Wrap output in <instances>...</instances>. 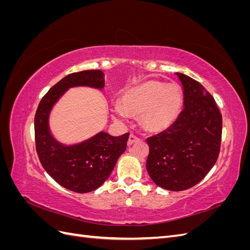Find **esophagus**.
I'll return each instance as SVG.
<instances>
[{"instance_id":"34e87169","label":"esophagus","mask_w":250,"mask_h":250,"mask_svg":"<svg viewBox=\"0 0 250 250\" xmlns=\"http://www.w3.org/2000/svg\"><path fill=\"white\" fill-rule=\"evenodd\" d=\"M139 141H140V138H138L137 135L130 134V135H129V139H128V142H127V145H128V146H131V145H133L134 143H137V142H139Z\"/></svg>"}]
</instances>
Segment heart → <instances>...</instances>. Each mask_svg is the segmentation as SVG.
<instances>
[{
    "label": "heart",
    "mask_w": 250,
    "mask_h": 250,
    "mask_svg": "<svg viewBox=\"0 0 250 250\" xmlns=\"http://www.w3.org/2000/svg\"><path fill=\"white\" fill-rule=\"evenodd\" d=\"M183 106V93L176 85L148 80L126 89L120 107L112 109V117L139 116L142 126L151 132L168 129L178 118Z\"/></svg>",
    "instance_id": "heart-1"
}]
</instances>
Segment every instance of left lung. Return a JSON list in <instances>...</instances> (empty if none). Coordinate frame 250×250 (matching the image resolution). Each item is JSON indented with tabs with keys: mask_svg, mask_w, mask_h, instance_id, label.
<instances>
[{
	"mask_svg": "<svg viewBox=\"0 0 250 250\" xmlns=\"http://www.w3.org/2000/svg\"><path fill=\"white\" fill-rule=\"evenodd\" d=\"M175 75L183 85L184 109L167 130L147 139L146 169L156 186L178 192L200 183L214 167L220 152L222 116L199 82Z\"/></svg>",
	"mask_w": 250,
	"mask_h": 250,
	"instance_id": "left-lung-1",
	"label": "left lung"
}]
</instances>
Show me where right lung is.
Returning <instances> with one entry per match:
<instances>
[{
    "mask_svg": "<svg viewBox=\"0 0 250 250\" xmlns=\"http://www.w3.org/2000/svg\"><path fill=\"white\" fill-rule=\"evenodd\" d=\"M104 81L100 70L67 75L49 89L35 113V145L42 166L58 185L76 193L92 192L104 184L125 152L129 133L112 137L100 131L82 142L65 145L51 132L50 115L66 90L78 86L103 89Z\"/></svg>",
    "mask_w": 250,
    "mask_h": 250,
    "instance_id": "add662e5",
    "label": "right lung"
}]
</instances>
